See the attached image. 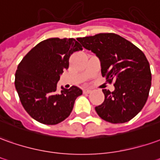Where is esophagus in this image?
<instances>
[{"instance_id":"esophagus-1","label":"esophagus","mask_w":160,"mask_h":160,"mask_svg":"<svg viewBox=\"0 0 160 160\" xmlns=\"http://www.w3.org/2000/svg\"><path fill=\"white\" fill-rule=\"evenodd\" d=\"M91 92H92L91 89H88V88H87V89H84L83 90L84 93H90Z\"/></svg>"}]
</instances>
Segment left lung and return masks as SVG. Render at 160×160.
<instances>
[{"mask_svg":"<svg viewBox=\"0 0 160 160\" xmlns=\"http://www.w3.org/2000/svg\"><path fill=\"white\" fill-rule=\"evenodd\" d=\"M99 57L102 76L114 91L103 89L105 100L95 107L99 117L118 124L134 118L145 106L152 84L150 65L142 51L116 33H98L79 39Z\"/></svg>","mask_w":160,"mask_h":160,"instance_id":"obj_1","label":"left lung"}]
</instances>
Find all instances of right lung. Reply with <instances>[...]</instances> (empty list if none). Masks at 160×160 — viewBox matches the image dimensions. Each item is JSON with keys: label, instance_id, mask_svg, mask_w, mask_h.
Instances as JSON below:
<instances>
[{"label": "right lung", "instance_id": "1", "mask_svg": "<svg viewBox=\"0 0 160 160\" xmlns=\"http://www.w3.org/2000/svg\"><path fill=\"white\" fill-rule=\"evenodd\" d=\"M78 38H51L41 41L18 65L14 85L22 107L45 125H56L68 117L82 91L77 87L57 92L60 75L69 67V57L83 48Z\"/></svg>", "mask_w": 160, "mask_h": 160}]
</instances>
